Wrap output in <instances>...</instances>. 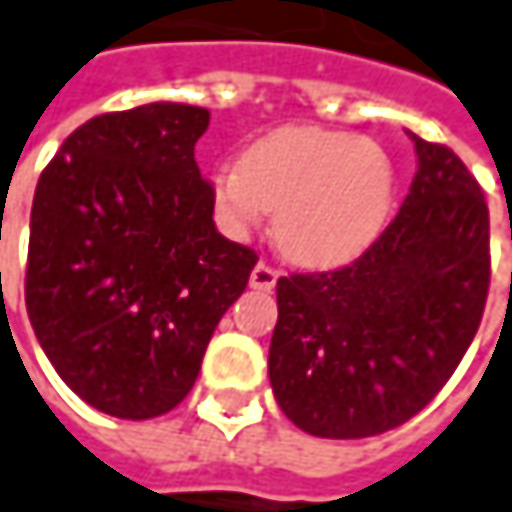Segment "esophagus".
I'll list each match as a JSON object with an SVG mask.
<instances>
[{
  "mask_svg": "<svg viewBox=\"0 0 512 512\" xmlns=\"http://www.w3.org/2000/svg\"><path fill=\"white\" fill-rule=\"evenodd\" d=\"M275 281H278V269H272L269 263H257L255 269H252V275H249V284L255 290H266V293L275 287Z\"/></svg>",
  "mask_w": 512,
  "mask_h": 512,
  "instance_id": "esophagus-1",
  "label": "esophagus"
}]
</instances>
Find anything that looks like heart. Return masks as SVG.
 <instances>
[{
	"label": "heart",
	"instance_id": "1",
	"mask_svg": "<svg viewBox=\"0 0 512 512\" xmlns=\"http://www.w3.org/2000/svg\"><path fill=\"white\" fill-rule=\"evenodd\" d=\"M219 225L249 237L275 213V246L302 266L356 260L382 234L394 201V165L382 145L323 127H278L240 165L210 177Z\"/></svg>",
	"mask_w": 512,
	"mask_h": 512
}]
</instances>
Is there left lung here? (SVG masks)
<instances>
[{
  "instance_id": "8db88e82",
  "label": "left lung",
  "mask_w": 512,
  "mask_h": 512,
  "mask_svg": "<svg viewBox=\"0 0 512 512\" xmlns=\"http://www.w3.org/2000/svg\"><path fill=\"white\" fill-rule=\"evenodd\" d=\"M409 139L418 171L379 240L344 269L275 284L272 394L299 430L320 439H364L418 415L483 317L486 198L451 148Z\"/></svg>"
}]
</instances>
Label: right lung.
Here are the masks:
<instances>
[{"label":"right lung","instance_id":"1","mask_svg":"<svg viewBox=\"0 0 512 512\" xmlns=\"http://www.w3.org/2000/svg\"><path fill=\"white\" fill-rule=\"evenodd\" d=\"M207 124V109L162 100L97 115L35 189L32 329L67 388L115 418L148 421L192 391L257 263L216 231L195 162Z\"/></svg>","mask_w":512,"mask_h":512}]
</instances>
